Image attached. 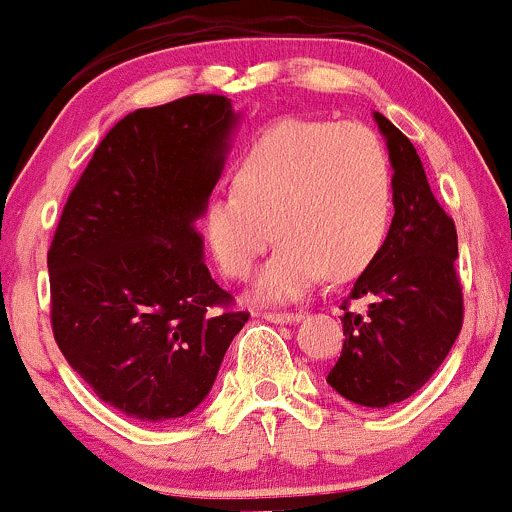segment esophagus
Instances as JSON below:
<instances>
[{
	"instance_id": "34e87169",
	"label": "esophagus",
	"mask_w": 512,
	"mask_h": 512,
	"mask_svg": "<svg viewBox=\"0 0 512 512\" xmlns=\"http://www.w3.org/2000/svg\"><path fill=\"white\" fill-rule=\"evenodd\" d=\"M263 318H266L268 323H298L303 315L293 313V310H271V313H263Z\"/></svg>"
}]
</instances>
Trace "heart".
<instances>
[{
  "mask_svg": "<svg viewBox=\"0 0 512 512\" xmlns=\"http://www.w3.org/2000/svg\"><path fill=\"white\" fill-rule=\"evenodd\" d=\"M392 209V157L370 125L278 120L249 142L236 184L209 197L202 229L219 268L236 281L254 273L276 229L281 244L258 298L293 300L325 273L340 281L370 266Z\"/></svg>",
  "mask_w": 512,
  "mask_h": 512,
  "instance_id": "1",
  "label": "heart"
}]
</instances>
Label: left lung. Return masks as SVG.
<instances>
[{
    "mask_svg": "<svg viewBox=\"0 0 512 512\" xmlns=\"http://www.w3.org/2000/svg\"><path fill=\"white\" fill-rule=\"evenodd\" d=\"M394 167V219L382 249L342 300V352L328 372L337 394L362 407H392L441 367L463 325L456 224L426 182L407 135L374 113ZM370 297L365 314L352 299Z\"/></svg>",
    "mask_w": 512,
    "mask_h": 512,
    "instance_id": "1",
    "label": "left lung"
}]
</instances>
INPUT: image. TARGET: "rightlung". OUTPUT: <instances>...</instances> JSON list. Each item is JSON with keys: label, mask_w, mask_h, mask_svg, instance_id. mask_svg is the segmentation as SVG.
Masks as SVG:
<instances>
[{"label": "right lung", "mask_w": 512, "mask_h": 512, "mask_svg": "<svg viewBox=\"0 0 512 512\" xmlns=\"http://www.w3.org/2000/svg\"><path fill=\"white\" fill-rule=\"evenodd\" d=\"M236 123L217 93L113 125L51 239V330L68 365L118 412L177 419L209 394L249 320L202 261V217Z\"/></svg>", "instance_id": "right-lung-1"}]
</instances>
